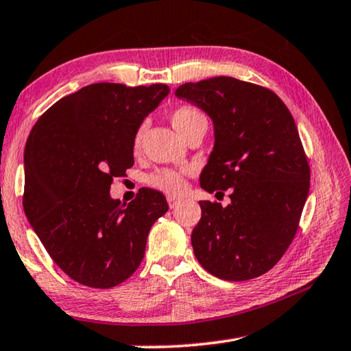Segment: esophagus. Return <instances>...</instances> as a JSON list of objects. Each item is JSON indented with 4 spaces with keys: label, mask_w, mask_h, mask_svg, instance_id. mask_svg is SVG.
Wrapping results in <instances>:
<instances>
[{
    "label": "esophagus",
    "mask_w": 351,
    "mask_h": 351,
    "mask_svg": "<svg viewBox=\"0 0 351 351\" xmlns=\"http://www.w3.org/2000/svg\"><path fill=\"white\" fill-rule=\"evenodd\" d=\"M167 202H169L170 208H175V207L178 206V202H180V199H176V197H171V196H169V197H167Z\"/></svg>",
    "instance_id": "1"
}]
</instances>
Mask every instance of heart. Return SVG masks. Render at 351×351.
Here are the masks:
<instances>
[{"mask_svg": "<svg viewBox=\"0 0 351 351\" xmlns=\"http://www.w3.org/2000/svg\"><path fill=\"white\" fill-rule=\"evenodd\" d=\"M170 121L181 136L189 133L193 127L202 123H207V119L202 114V112L195 109L192 106L176 107V109L170 113ZM143 132L144 129L141 127L136 133L135 149H138L139 144H141ZM189 173V169H158L154 173L149 175L147 184L164 195L178 196L184 192V189H186V176Z\"/></svg>", "mask_w": 351, "mask_h": 351, "instance_id": "b5f03b06", "label": "heart"}]
</instances>
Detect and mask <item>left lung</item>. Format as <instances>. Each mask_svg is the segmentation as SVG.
<instances>
[{"label": "left lung", "instance_id": "obj_1", "mask_svg": "<svg viewBox=\"0 0 351 351\" xmlns=\"http://www.w3.org/2000/svg\"><path fill=\"white\" fill-rule=\"evenodd\" d=\"M175 97L213 123L201 187L230 189L227 207L199 201L201 221L192 232L197 263L226 281L264 275L291 244L310 189L295 119L276 93L232 76L186 82Z\"/></svg>", "mask_w": 351, "mask_h": 351}]
</instances>
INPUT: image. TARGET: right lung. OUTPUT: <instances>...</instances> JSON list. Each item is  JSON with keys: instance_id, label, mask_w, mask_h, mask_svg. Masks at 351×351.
Here are the masks:
<instances>
[{"instance_id": "add662e5", "label": "right lung", "mask_w": 351, "mask_h": 351, "mask_svg": "<svg viewBox=\"0 0 351 351\" xmlns=\"http://www.w3.org/2000/svg\"><path fill=\"white\" fill-rule=\"evenodd\" d=\"M169 86L97 82L41 114L24 149V213L55 264L73 281L110 289L141 264L154 222L169 210L141 189L129 204L110 196L133 165L135 136Z\"/></svg>"}]
</instances>
